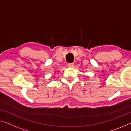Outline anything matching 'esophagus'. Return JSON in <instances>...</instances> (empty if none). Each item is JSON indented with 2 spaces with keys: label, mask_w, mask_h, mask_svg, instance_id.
Here are the masks:
<instances>
[{
  "label": "esophagus",
  "mask_w": 131,
  "mask_h": 131,
  "mask_svg": "<svg viewBox=\"0 0 131 131\" xmlns=\"http://www.w3.org/2000/svg\"><path fill=\"white\" fill-rule=\"evenodd\" d=\"M74 66V63H70L68 64V66L69 68H73V66Z\"/></svg>",
  "instance_id": "34e87169"
}]
</instances>
